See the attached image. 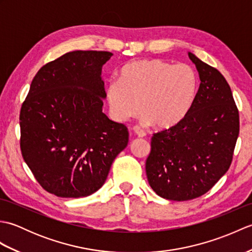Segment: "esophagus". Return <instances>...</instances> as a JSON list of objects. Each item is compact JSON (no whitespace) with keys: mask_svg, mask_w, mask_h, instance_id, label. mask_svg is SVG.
<instances>
[{"mask_svg":"<svg viewBox=\"0 0 252 252\" xmlns=\"http://www.w3.org/2000/svg\"><path fill=\"white\" fill-rule=\"evenodd\" d=\"M133 133H134V134L137 136V137H144L145 136V133H144L140 127H137V126H135V127H133Z\"/></svg>","mask_w":252,"mask_h":252,"instance_id":"1","label":"esophagus"}]
</instances>
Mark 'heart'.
<instances>
[{
    "label": "heart",
    "instance_id": "heart-1",
    "mask_svg": "<svg viewBox=\"0 0 252 252\" xmlns=\"http://www.w3.org/2000/svg\"><path fill=\"white\" fill-rule=\"evenodd\" d=\"M198 89L199 80L191 66L149 58L126 63L119 80L107 85L106 99L117 120L136 118L142 109L146 125L168 130L189 114Z\"/></svg>",
    "mask_w": 252,
    "mask_h": 252
}]
</instances>
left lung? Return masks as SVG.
I'll use <instances>...</instances> for the list:
<instances>
[{
	"instance_id": "left-lung-1",
	"label": "left lung",
	"mask_w": 252,
	"mask_h": 252,
	"mask_svg": "<svg viewBox=\"0 0 252 252\" xmlns=\"http://www.w3.org/2000/svg\"><path fill=\"white\" fill-rule=\"evenodd\" d=\"M200 85L190 112L180 125L152 137L148 183L164 199L185 201L212 189L226 173L239 134V115L222 73L189 52Z\"/></svg>"
}]
</instances>
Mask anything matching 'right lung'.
I'll return each instance as SVG.
<instances>
[{
	"instance_id": "obj_1",
	"label": "right lung",
	"mask_w": 252,
	"mask_h": 252,
	"mask_svg": "<svg viewBox=\"0 0 252 252\" xmlns=\"http://www.w3.org/2000/svg\"><path fill=\"white\" fill-rule=\"evenodd\" d=\"M112 55L69 52L44 65L32 80L19 116L20 148L34 178L51 194H93L127 145L126 126L103 112L101 69Z\"/></svg>"
}]
</instances>
